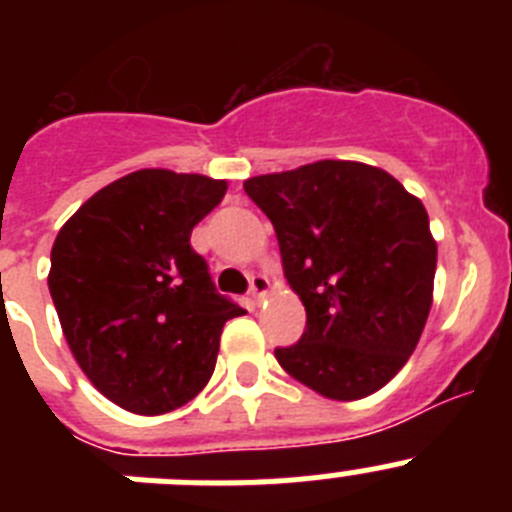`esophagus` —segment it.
Here are the masks:
<instances>
[{
	"mask_svg": "<svg viewBox=\"0 0 512 512\" xmlns=\"http://www.w3.org/2000/svg\"><path fill=\"white\" fill-rule=\"evenodd\" d=\"M269 289H271L269 277H264V274H253V277H251V292H248V295H251L253 305H261V300L269 295Z\"/></svg>",
	"mask_w": 512,
	"mask_h": 512,
	"instance_id": "esophagus-1",
	"label": "esophagus"
}]
</instances>
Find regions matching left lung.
<instances>
[{"instance_id": "obj_1", "label": "left lung", "mask_w": 512, "mask_h": 512, "mask_svg": "<svg viewBox=\"0 0 512 512\" xmlns=\"http://www.w3.org/2000/svg\"><path fill=\"white\" fill-rule=\"evenodd\" d=\"M284 277L307 325L279 366L328 400L382 390L420 341L433 305L436 238L423 202L377 166L325 158L251 176Z\"/></svg>"}]
</instances>
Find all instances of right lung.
Instances as JSON below:
<instances>
[{
	"label": "right lung",
	"instance_id": "1",
	"mask_svg": "<svg viewBox=\"0 0 512 512\" xmlns=\"http://www.w3.org/2000/svg\"><path fill=\"white\" fill-rule=\"evenodd\" d=\"M225 179L138 169L92 194L58 230L48 289L71 354L107 400L164 415L205 390L220 333L243 307L215 292L194 225Z\"/></svg>",
	"mask_w": 512,
	"mask_h": 512
}]
</instances>
